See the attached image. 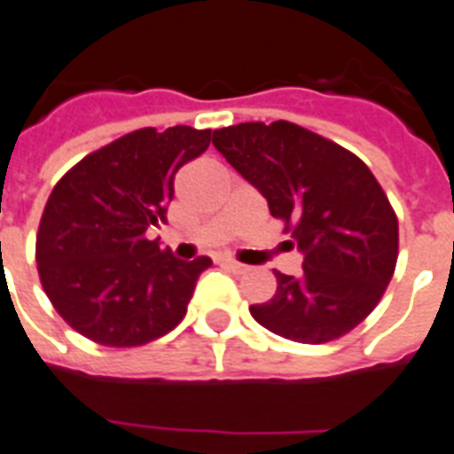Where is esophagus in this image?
Returning <instances> with one entry per match:
<instances>
[{
	"mask_svg": "<svg viewBox=\"0 0 454 454\" xmlns=\"http://www.w3.org/2000/svg\"><path fill=\"white\" fill-rule=\"evenodd\" d=\"M223 264H224V267H230V270L234 271V274H246V271L250 270L248 264H241V262H237V260H231V257H224V260H223Z\"/></svg>",
	"mask_w": 454,
	"mask_h": 454,
	"instance_id": "obj_1",
	"label": "esophagus"
}]
</instances>
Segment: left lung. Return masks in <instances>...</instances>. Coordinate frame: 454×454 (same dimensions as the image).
Here are the masks:
<instances>
[{
  "instance_id": "left-lung-1",
  "label": "left lung",
  "mask_w": 454,
  "mask_h": 454,
  "mask_svg": "<svg viewBox=\"0 0 454 454\" xmlns=\"http://www.w3.org/2000/svg\"><path fill=\"white\" fill-rule=\"evenodd\" d=\"M215 150L284 220L302 274H277L270 302L250 314L271 333L330 342L364 321L394 277L398 220L371 168L349 150L290 121L213 130Z\"/></svg>"
}]
</instances>
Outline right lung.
I'll use <instances>...</instances> for the list:
<instances>
[{
    "label": "right lung",
    "mask_w": 454,
    "mask_h": 454,
    "mask_svg": "<svg viewBox=\"0 0 454 454\" xmlns=\"http://www.w3.org/2000/svg\"><path fill=\"white\" fill-rule=\"evenodd\" d=\"M208 145V129H140L58 180L39 223V278L83 337L137 347L183 321L199 274L213 262L177 260L147 231L166 224L176 173Z\"/></svg>",
    "instance_id": "1"
}]
</instances>
